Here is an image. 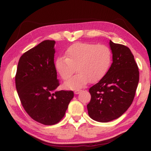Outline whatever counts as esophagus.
Listing matches in <instances>:
<instances>
[{
    "label": "esophagus",
    "mask_w": 151,
    "mask_h": 151,
    "mask_svg": "<svg viewBox=\"0 0 151 151\" xmlns=\"http://www.w3.org/2000/svg\"><path fill=\"white\" fill-rule=\"evenodd\" d=\"M81 92V90H76L75 91V94H80Z\"/></svg>",
    "instance_id": "esophagus-1"
}]
</instances>
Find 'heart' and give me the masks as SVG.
Instances as JSON below:
<instances>
[{"instance_id":"b5f03b06","label":"heart","mask_w":151,"mask_h":151,"mask_svg":"<svg viewBox=\"0 0 151 151\" xmlns=\"http://www.w3.org/2000/svg\"><path fill=\"white\" fill-rule=\"evenodd\" d=\"M112 61L111 50L107 46L78 42L71 45L65 57H59L55 68L63 80L67 81L75 73H78L65 83V88L76 90L89 82L95 83L107 73Z\"/></svg>"}]
</instances>
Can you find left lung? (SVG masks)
I'll use <instances>...</instances> for the list:
<instances>
[{
	"label": "left lung",
	"mask_w": 151,
	"mask_h": 151,
	"mask_svg": "<svg viewBox=\"0 0 151 151\" xmlns=\"http://www.w3.org/2000/svg\"><path fill=\"white\" fill-rule=\"evenodd\" d=\"M112 52L111 67L105 76L89 90L87 105L91 118L108 122L120 117L130 107L139 82L138 67L131 50L110 40Z\"/></svg>",
	"instance_id": "1"
}]
</instances>
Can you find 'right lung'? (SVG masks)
<instances>
[{
    "mask_svg": "<svg viewBox=\"0 0 151 151\" xmlns=\"http://www.w3.org/2000/svg\"><path fill=\"white\" fill-rule=\"evenodd\" d=\"M55 41L44 40L19 59L16 87L21 103L34 120L45 125L64 116L73 91L55 90L59 86L54 63Z\"/></svg>",
    "mask_w": 151,
    "mask_h": 151,
    "instance_id": "1",
    "label": "right lung"
}]
</instances>
